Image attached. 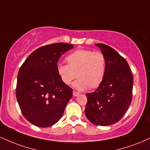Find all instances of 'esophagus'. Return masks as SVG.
<instances>
[{
    "label": "esophagus",
    "mask_w": 150,
    "mask_h": 150,
    "mask_svg": "<svg viewBox=\"0 0 150 150\" xmlns=\"http://www.w3.org/2000/svg\"><path fill=\"white\" fill-rule=\"evenodd\" d=\"M73 94L74 96H78L79 94H80V93H78V92H77V91H74L73 93Z\"/></svg>",
    "instance_id": "1"
}]
</instances>
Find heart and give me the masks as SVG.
<instances>
[{"label": "heart", "mask_w": 150, "mask_h": 150, "mask_svg": "<svg viewBox=\"0 0 150 150\" xmlns=\"http://www.w3.org/2000/svg\"><path fill=\"white\" fill-rule=\"evenodd\" d=\"M68 65L59 64L57 73L66 84H70L76 77L78 79L73 86L79 91H84L100 85L105 74L106 59L100 52L78 50L66 57Z\"/></svg>", "instance_id": "heart-1"}]
</instances>
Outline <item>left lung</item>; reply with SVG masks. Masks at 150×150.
Segmentation results:
<instances>
[{
  "label": "left lung",
  "mask_w": 150,
  "mask_h": 150,
  "mask_svg": "<svg viewBox=\"0 0 150 150\" xmlns=\"http://www.w3.org/2000/svg\"><path fill=\"white\" fill-rule=\"evenodd\" d=\"M106 59V70L96 91L86 93V117L91 123L109 126L121 120L132 100L133 75L125 59L114 49L96 44Z\"/></svg>",
  "instance_id": "left-lung-1"
}]
</instances>
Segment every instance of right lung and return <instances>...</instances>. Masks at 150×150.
<instances>
[{
    "instance_id": "1",
    "label": "right lung",
    "mask_w": 150,
    "mask_h": 150,
    "mask_svg": "<svg viewBox=\"0 0 150 150\" xmlns=\"http://www.w3.org/2000/svg\"><path fill=\"white\" fill-rule=\"evenodd\" d=\"M73 48L60 42L32 52L19 69L16 97L23 117L39 127H51L61 119L73 96V89L58 75L61 56Z\"/></svg>"
}]
</instances>
